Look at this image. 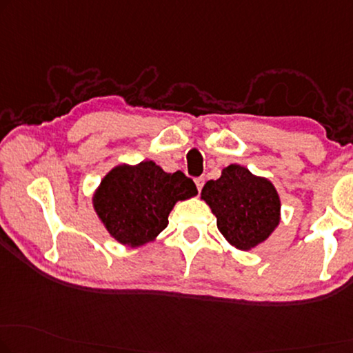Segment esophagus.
<instances>
[{
  "label": "esophagus",
  "mask_w": 353,
  "mask_h": 353,
  "mask_svg": "<svg viewBox=\"0 0 353 353\" xmlns=\"http://www.w3.org/2000/svg\"><path fill=\"white\" fill-rule=\"evenodd\" d=\"M194 183H196L198 192H201V188L204 185V177H196V179H194Z\"/></svg>",
  "instance_id": "esophagus-1"
}]
</instances>
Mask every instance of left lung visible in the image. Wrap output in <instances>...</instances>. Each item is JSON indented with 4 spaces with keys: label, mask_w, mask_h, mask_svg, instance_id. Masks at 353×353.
<instances>
[{
    "label": "left lung",
    "mask_w": 353,
    "mask_h": 353,
    "mask_svg": "<svg viewBox=\"0 0 353 353\" xmlns=\"http://www.w3.org/2000/svg\"><path fill=\"white\" fill-rule=\"evenodd\" d=\"M201 198L217 217V228L231 245L250 250L270 238L281 222V198L266 177L230 165L217 181H209Z\"/></svg>",
    "instance_id": "8db88e82"
}]
</instances>
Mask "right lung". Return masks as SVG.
I'll return each mask as SVG.
<instances>
[{
    "mask_svg": "<svg viewBox=\"0 0 353 353\" xmlns=\"http://www.w3.org/2000/svg\"><path fill=\"white\" fill-rule=\"evenodd\" d=\"M196 193L194 182L183 172H165L147 160L112 168L93 194V208L115 241L139 247L168 227V215L177 201Z\"/></svg>",
    "mask_w": 353,
    "mask_h": 353,
    "instance_id": "1",
    "label": "right lung"
}]
</instances>
